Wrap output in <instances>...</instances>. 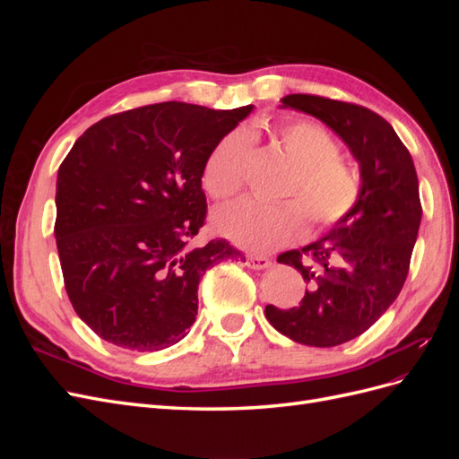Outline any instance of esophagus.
Here are the masks:
<instances>
[{"label":"esophagus","instance_id":"34e87169","mask_svg":"<svg viewBox=\"0 0 459 459\" xmlns=\"http://www.w3.org/2000/svg\"><path fill=\"white\" fill-rule=\"evenodd\" d=\"M247 266L253 270H266L272 266V260L268 256H256V255H248L247 256Z\"/></svg>","mask_w":459,"mask_h":459}]
</instances>
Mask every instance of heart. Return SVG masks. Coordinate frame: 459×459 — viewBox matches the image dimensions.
<instances>
[{"label": "heart", "instance_id": "heart-1", "mask_svg": "<svg viewBox=\"0 0 459 459\" xmlns=\"http://www.w3.org/2000/svg\"><path fill=\"white\" fill-rule=\"evenodd\" d=\"M280 143L297 164L283 189V197L295 201L266 204L245 199L221 206L214 214L216 231L253 253H268L295 241L304 233L307 218L314 231L335 228L362 197V178L339 159L335 140L316 122L285 124ZM251 152L253 135L247 130L228 134L214 147L203 176L214 199H230L241 191Z\"/></svg>", "mask_w": 459, "mask_h": 459}]
</instances>
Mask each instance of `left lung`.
I'll return each mask as SVG.
<instances>
[{"label": "left lung", "mask_w": 459, "mask_h": 459, "mask_svg": "<svg viewBox=\"0 0 459 459\" xmlns=\"http://www.w3.org/2000/svg\"><path fill=\"white\" fill-rule=\"evenodd\" d=\"M280 107L322 120L359 166L354 211L322 239L277 258L308 283L300 307H266L268 322L295 342L337 346L362 335L400 295L421 224L418 174L394 128L366 107L304 93L285 95Z\"/></svg>", "instance_id": "1"}]
</instances>
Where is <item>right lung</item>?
Segmentation results:
<instances>
[{
  "mask_svg": "<svg viewBox=\"0 0 459 459\" xmlns=\"http://www.w3.org/2000/svg\"><path fill=\"white\" fill-rule=\"evenodd\" d=\"M253 108L147 105L100 120L73 145L57 174L55 239L66 295L101 339L169 349L195 322L204 272L243 260L226 239L189 241L206 216V160Z\"/></svg>",
  "mask_w": 459,
  "mask_h": 459,
  "instance_id": "1",
  "label": "right lung"
}]
</instances>
